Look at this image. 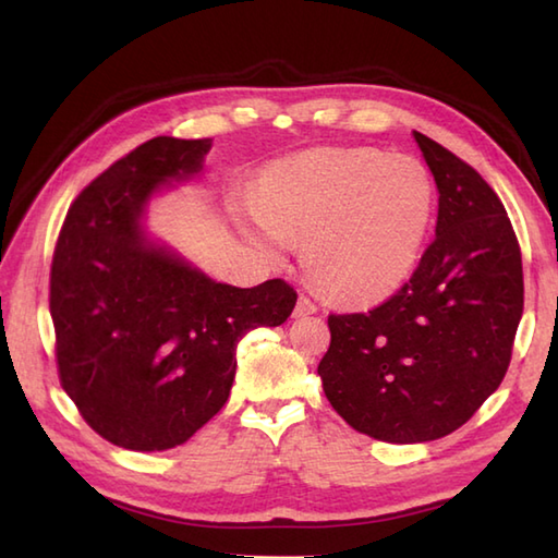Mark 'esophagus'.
<instances>
[{
    "instance_id": "esophagus-1",
    "label": "esophagus",
    "mask_w": 558,
    "mask_h": 558,
    "mask_svg": "<svg viewBox=\"0 0 558 558\" xmlns=\"http://www.w3.org/2000/svg\"><path fill=\"white\" fill-rule=\"evenodd\" d=\"M316 314V304L310 298H300L298 304H294V318H302V316H310Z\"/></svg>"
}]
</instances>
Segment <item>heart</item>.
<instances>
[{"instance_id":"b5f03b06","label":"heart","mask_w":558,"mask_h":558,"mask_svg":"<svg viewBox=\"0 0 558 558\" xmlns=\"http://www.w3.org/2000/svg\"><path fill=\"white\" fill-rule=\"evenodd\" d=\"M434 213L422 162L374 148H312L260 174L244 232L272 256L306 236L304 258L330 292L381 302L417 266Z\"/></svg>"}]
</instances>
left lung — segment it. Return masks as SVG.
<instances>
[{
	"label": "left lung",
	"mask_w": 558,
	"mask_h": 558,
	"mask_svg": "<svg viewBox=\"0 0 558 558\" xmlns=\"http://www.w3.org/2000/svg\"><path fill=\"white\" fill-rule=\"evenodd\" d=\"M438 189L436 240L393 298L328 316L324 393L352 429L424 444L465 424L504 381L523 316V260L494 189L412 132Z\"/></svg>",
	"instance_id": "left-lung-1"
}]
</instances>
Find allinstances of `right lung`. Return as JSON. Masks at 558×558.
<instances>
[{
  "instance_id": "obj_1",
  "label": "right lung",
  "mask_w": 558,
  "mask_h": 558,
  "mask_svg": "<svg viewBox=\"0 0 558 558\" xmlns=\"http://www.w3.org/2000/svg\"><path fill=\"white\" fill-rule=\"evenodd\" d=\"M210 138L158 136L117 160L71 204L50 272L59 381L110 444L168 450L228 402L236 342L280 326L298 302L286 280L232 288L150 236L162 189L204 172Z\"/></svg>"
}]
</instances>
